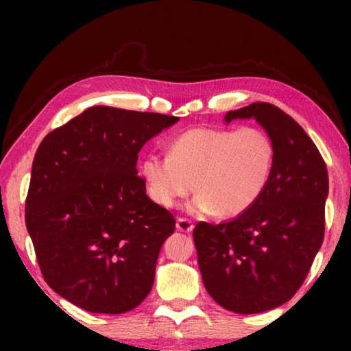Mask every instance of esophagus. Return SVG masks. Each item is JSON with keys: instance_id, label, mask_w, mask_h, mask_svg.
Instances as JSON below:
<instances>
[{"instance_id": "34e87169", "label": "esophagus", "mask_w": 351, "mask_h": 351, "mask_svg": "<svg viewBox=\"0 0 351 351\" xmlns=\"http://www.w3.org/2000/svg\"><path fill=\"white\" fill-rule=\"evenodd\" d=\"M176 228L179 230V232L190 233L191 230H193V223H191V220H189V219L179 217V219H177V222H176Z\"/></svg>"}]
</instances>
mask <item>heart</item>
I'll use <instances>...</instances> for the list:
<instances>
[{
    "mask_svg": "<svg viewBox=\"0 0 351 351\" xmlns=\"http://www.w3.org/2000/svg\"><path fill=\"white\" fill-rule=\"evenodd\" d=\"M275 165L276 147L265 129L201 126L171 138L167 156H143L141 172L148 196L162 208L179 206L195 186L191 213L238 217L265 193Z\"/></svg>",
    "mask_w": 351,
    "mask_h": 351,
    "instance_id": "b5f03b06",
    "label": "heart"
}]
</instances>
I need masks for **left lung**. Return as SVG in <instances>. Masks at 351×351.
<instances>
[{
    "instance_id": "1",
    "label": "left lung",
    "mask_w": 351,
    "mask_h": 351,
    "mask_svg": "<svg viewBox=\"0 0 351 351\" xmlns=\"http://www.w3.org/2000/svg\"><path fill=\"white\" fill-rule=\"evenodd\" d=\"M252 118L276 147L270 185L246 214L193 230L206 291L241 315L276 308L302 286L323 244L329 193L326 162L299 123L267 102L228 112L223 121Z\"/></svg>"
}]
</instances>
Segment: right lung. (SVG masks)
Segmentation results:
<instances>
[{
  "instance_id": "obj_1",
  "label": "right lung",
  "mask_w": 351,
  "mask_h": 351,
  "mask_svg": "<svg viewBox=\"0 0 351 351\" xmlns=\"http://www.w3.org/2000/svg\"><path fill=\"white\" fill-rule=\"evenodd\" d=\"M177 121L95 105L38 147L27 230L47 285L80 308L126 313L150 294L176 219L147 196L137 155Z\"/></svg>"
}]
</instances>
